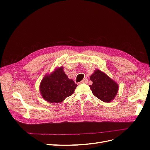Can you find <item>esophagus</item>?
Returning <instances> with one entry per match:
<instances>
[{"mask_svg": "<svg viewBox=\"0 0 150 150\" xmlns=\"http://www.w3.org/2000/svg\"><path fill=\"white\" fill-rule=\"evenodd\" d=\"M87 81H88V79L85 78V79H84L82 81H81V83H86V82H87Z\"/></svg>", "mask_w": 150, "mask_h": 150, "instance_id": "34e87169", "label": "esophagus"}]
</instances>
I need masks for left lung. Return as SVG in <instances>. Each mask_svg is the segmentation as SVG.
Wrapping results in <instances>:
<instances>
[{"instance_id":"8db88e82","label":"left lung","mask_w":150,"mask_h":150,"mask_svg":"<svg viewBox=\"0 0 150 150\" xmlns=\"http://www.w3.org/2000/svg\"><path fill=\"white\" fill-rule=\"evenodd\" d=\"M93 84L89 86L93 94L102 101L109 103L113 100L118 91V84L104 72L96 69L91 76Z\"/></svg>"}]
</instances>
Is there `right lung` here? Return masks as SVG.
I'll return each mask as SVG.
<instances>
[{
    "label": "right lung",
    "instance_id": "add662e5",
    "mask_svg": "<svg viewBox=\"0 0 150 150\" xmlns=\"http://www.w3.org/2000/svg\"><path fill=\"white\" fill-rule=\"evenodd\" d=\"M77 86L73 80L68 78L61 66L44 77L40 84V92L46 101L58 103L71 96Z\"/></svg>",
    "mask_w": 150,
    "mask_h": 150
}]
</instances>
